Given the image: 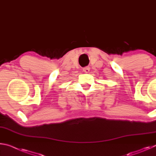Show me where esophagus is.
Returning <instances> with one entry per match:
<instances>
[{"mask_svg":"<svg viewBox=\"0 0 156 156\" xmlns=\"http://www.w3.org/2000/svg\"><path fill=\"white\" fill-rule=\"evenodd\" d=\"M89 71H90V67H85L83 68V72L84 73H89Z\"/></svg>","mask_w":156,"mask_h":156,"instance_id":"obj_1","label":"esophagus"}]
</instances>
